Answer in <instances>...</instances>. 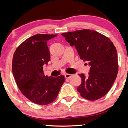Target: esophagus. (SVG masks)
Instances as JSON below:
<instances>
[{"instance_id": "34e87169", "label": "esophagus", "mask_w": 128, "mask_h": 128, "mask_svg": "<svg viewBox=\"0 0 128 128\" xmlns=\"http://www.w3.org/2000/svg\"><path fill=\"white\" fill-rule=\"evenodd\" d=\"M66 78H70L72 76V74H68V73H66V74H64Z\"/></svg>"}]
</instances>
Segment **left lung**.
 I'll return each mask as SVG.
<instances>
[{"mask_svg": "<svg viewBox=\"0 0 128 128\" xmlns=\"http://www.w3.org/2000/svg\"><path fill=\"white\" fill-rule=\"evenodd\" d=\"M66 40L74 46L80 58L90 66L88 77L79 74L82 82L77 91L89 100H96L106 95L112 87L118 70L117 53L111 40L102 34L89 30L62 34Z\"/></svg>", "mask_w": 128, "mask_h": 128, "instance_id": "obj_1", "label": "left lung"}]
</instances>
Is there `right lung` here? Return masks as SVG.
I'll use <instances>...</instances> for the list:
<instances>
[{
    "mask_svg": "<svg viewBox=\"0 0 128 128\" xmlns=\"http://www.w3.org/2000/svg\"><path fill=\"white\" fill-rule=\"evenodd\" d=\"M56 36H30L19 46L13 55L12 70L17 86L26 98L38 105L54 102L65 81L63 75L48 77L42 70L50 57L47 42Z\"/></svg>",
    "mask_w": 128,
    "mask_h": 128,
    "instance_id": "obj_1",
    "label": "right lung"
}]
</instances>
